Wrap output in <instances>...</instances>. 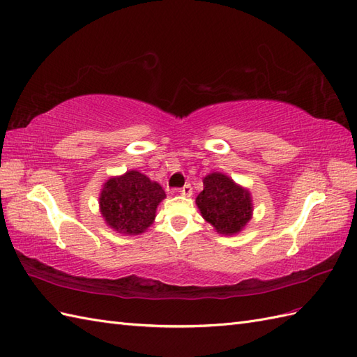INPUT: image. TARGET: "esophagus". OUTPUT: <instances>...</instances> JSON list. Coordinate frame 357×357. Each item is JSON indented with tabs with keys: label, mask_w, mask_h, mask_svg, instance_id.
Listing matches in <instances>:
<instances>
[{
	"label": "esophagus",
	"mask_w": 357,
	"mask_h": 357,
	"mask_svg": "<svg viewBox=\"0 0 357 357\" xmlns=\"http://www.w3.org/2000/svg\"><path fill=\"white\" fill-rule=\"evenodd\" d=\"M180 194L183 197H190V195H192V188H190V185H185L183 188L180 189Z\"/></svg>",
	"instance_id": "obj_1"
}]
</instances>
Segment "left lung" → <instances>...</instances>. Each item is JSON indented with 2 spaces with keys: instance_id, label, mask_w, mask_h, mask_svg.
<instances>
[{
  "instance_id": "8db88e82",
  "label": "left lung",
  "mask_w": 357,
  "mask_h": 357,
  "mask_svg": "<svg viewBox=\"0 0 357 357\" xmlns=\"http://www.w3.org/2000/svg\"><path fill=\"white\" fill-rule=\"evenodd\" d=\"M204 189L195 203L203 218L220 234L233 236L247 227L253 218V197L222 172H211L203 178Z\"/></svg>"
}]
</instances>
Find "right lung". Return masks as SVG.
<instances>
[{
	"label": "right lung",
	"mask_w": 357,
	"mask_h": 357,
	"mask_svg": "<svg viewBox=\"0 0 357 357\" xmlns=\"http://www.w3.org/2000/svg\"><path fill=\"white\" fill-rule=\"evenodd\" d=\"M167 194L158 181L136 169L112 176L100 192L104 222L121 234H141L154 222L155 211Z\"/></svg>",
	"instance_id": "add662e5"
}]
</instances>
